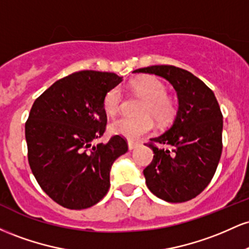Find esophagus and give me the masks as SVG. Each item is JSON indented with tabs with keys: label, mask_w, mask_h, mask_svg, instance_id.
I'll list each match as a JSON object with an SVG mask.
<instances>
[{
	"label": "esophagus",
	"mask_w": 249,
	"mask_h": 249,
	"mask_svg": "<svg viewBox=\"0 0 249 249\" xmlns=\"http://www.w3.org/2000/svg\"><path fill=\"white\" fill-rule=\"evenodd\" d=\"M128 150H134V148L136 147H138V142H131V141H128Z\"/></svg>",
	"instance_id": "esophagus-1"
}]
</instances>
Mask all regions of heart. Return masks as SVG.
Listing matches in <instances>:
<instances>
[{"mask_svg":"<svg viewBox=\"0 0 249 249\" xmlns=\"http://www.w3.org/2000/svg\"><path fill=\"white\" fill-rule=\"evenodd\" d=\"M131 89L136 95L144 98L139 107L138 117L122 116L111 122L110 131L113 134L125 137L130 141H138L153 130V121L166 124L177 113L176 102L166 95V87L154 76H142L131 83ZM123 95L119 88H112L105 93L103 107L107 115H115L121 108Z\"/></svg>","mask_w":249,"mask_h":249,"instance_id":"heart-1","label":"heart"}]
</instances>
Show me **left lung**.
Here are the masks:
<instances>
[{
	"instance_id": "obj_1",
	"label": "left lung",
	"mask_w": 249,
	"mask_h": 249,
	"mask_svg": "<svg viewBox=\"0 0 249 249\" xmlns=\"http://www.w3.org/2000/svg\"><path fill=\"white\" fill-rule=\"evenodd\" d=\"M133 72L162 77L173 85L178 111L173 124L151 139L154 156L144 170L148 190L167 202L196 198L212 180L222 152V113L213 91L187 70L152 65ZM153 142L166 146L157 148Z\"/></svg>"
}]
</instances>
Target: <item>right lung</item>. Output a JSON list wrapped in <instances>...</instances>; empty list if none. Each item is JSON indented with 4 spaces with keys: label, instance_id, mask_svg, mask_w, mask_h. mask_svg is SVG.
<instances>
[{
    "label": "right lung",
    "instance_id": "right-lung-1",
    "mask_svg": "<svg viewBox=\"0 0 249 249\" xmlns=\"http://www.w3.org/2000/svg\"><path fill=\"white\" fill-rule=\"evenodd\" d=\"M122 81L113 72L78 71L34 102L25 123L28 160L42 190L63 207L83 210L104 198L113 161L127 152L121 136L93 145L107 127L105 93Z\"/></svg>",
    "mask_w": 249,
    "mask_h": 249
}]
</instances>
